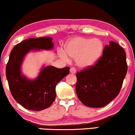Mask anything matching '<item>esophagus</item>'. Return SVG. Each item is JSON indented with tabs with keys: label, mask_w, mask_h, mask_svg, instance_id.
Returning <instances> with one entry per match:
<instances>
[{
	"label": "esophagus",
	"mask_w": 135,
	"mask_h": 135,
	"mask_svg": "<svg viewBox=\"0 0 135 135\" xmlns=\"http://www.w3.org/2000/svg\"><path fill=\"white\" fill-rule=\"evenodd\" d=\"M70 71L71 74H76V70L75 68H74V67H71V68H70Z\"/></svg>",
	"instance_id": "esophagus-1"
}]
</instances>
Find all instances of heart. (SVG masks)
Listing matches in <instances>:
<instances>
[{
    "label": "heart",
    "mask_w": 135,
    "mask_h": 135,
    "mask_svg": "<svg viewBox=\"0 0 135 135\" xmlns=\"http://www.w3.org/2000/svg\"><path fill=\"white\" fill-rule=\"evenodd\" d=\"M103 45L98 39L75 37L68 41L64 46V52L68 57L76 59L77 66L82 69L92 67L102 56ZM62 57L68 60L62 54Z\"/></svg>",
    "instance_id": "heart-1"
}]
</instances>
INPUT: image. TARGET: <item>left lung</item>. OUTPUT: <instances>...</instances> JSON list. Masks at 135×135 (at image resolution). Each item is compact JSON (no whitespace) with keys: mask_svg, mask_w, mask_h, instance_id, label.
I'll list each match as a JSON object with an SVG mask.
<instances>
[{"mask_svg":"<svg viewBox=\"0 0 135 135\" xmlns=\"http://www.w3.org/2000/svg\"><path fill=\"white\" fill-rule=\"evenodd\" d=\"M127 68L124 49L118 43L110 41L94 65L76 73L78 97L89 107L108 105L120 92Z\"/></svg>","mask_w":135,"mask_h":135,"instance_id":"left-lung-1","label":"left lung"}]
</instances>
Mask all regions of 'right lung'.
Wrapping results in <instances>:
<instances>
[{
  "mask_svg": "<svg viewBox=\"0 0 135 135\" xmlns=\"http://www.w3.org/2000/svg\"><path fill=\"white\" fill-rule=\"evenodd\" d=\"M52 38L44 37L29 38L16 45L10 54L6 67V77L14 99L26 109L41 111L50 106L56 98V86L70 73V68L52 66L43 67L34 80H30L21 72L26 54L32 49H52Z\"/></svg>",
  "mask_w": 135,
  "mask_h": 135,
  "instance_id": "obj_1",
  "label": "right lung"
}]
</instances>
